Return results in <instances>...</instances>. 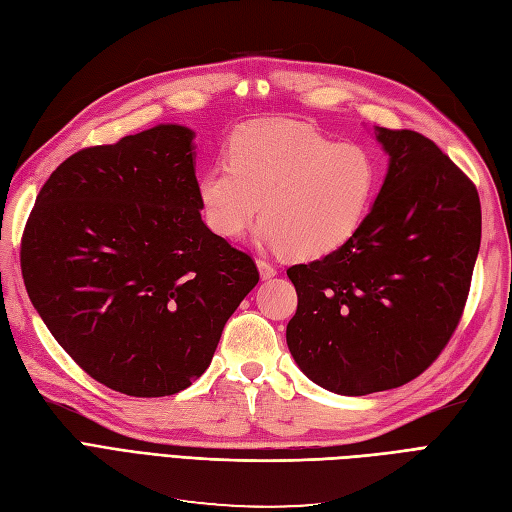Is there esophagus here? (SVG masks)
I'll return each mask as SVG.
<instances>
[{
	"instance_id": "34e87169",
	"label": "esophagus",
	"mask_w": 512,
	"mask_h": 512,
	"mask_svg": "<svg viewBox=\"0 0 512 512\" xmlns=\"http://www.w3.org/2000/svg\"><path fill=\"white\" fill-rule=\"evenodd\" d=\"M258 271H260V275H262V280H269V277H273L275 273H277V267L273 265V262H269V260H262V258H258Z\"/></svg>"
}]
</instances>
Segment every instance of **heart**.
I'll use <instances>...</instances> for the list:
<instances>
[{"mask_svg":"<svg viewBox=\"0 0 512 512\" xmlns=\"http://www.w3.org/2000/svg\"><path fill=\"white\" fill-rule=\"evenodd\" d=\"M378 168L361 145L335 143L292 121L232 132L226 164L209 166L196 194L213 235L239 239L260 213V237L299 260L344 245L376 194Z\"/></svg>","mask_w":512,"mask_h":512,"instance_id":"heart-1","label":"heart"}]
</instances>
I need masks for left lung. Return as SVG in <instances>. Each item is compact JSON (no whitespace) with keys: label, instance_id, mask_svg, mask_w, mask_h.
Listing matches in <instances>:
<instances>
[{"label":"left lung","instance_id":"obj_1","mask_svg":"<svg viewBox=\"0 0 512 512\" xmlns=\"http://www.w3.org/2000/svg\"><path fill=\"white\" fill-rule=\"evenodd\" d=\"M391 164L374 207L335 252L286 273V342L303 374L339 395L421 376L453 337L480 247L476 185L414 130L378 128Z\"/></svg>","mask_w":512,"mask_h":512}]
</instances>
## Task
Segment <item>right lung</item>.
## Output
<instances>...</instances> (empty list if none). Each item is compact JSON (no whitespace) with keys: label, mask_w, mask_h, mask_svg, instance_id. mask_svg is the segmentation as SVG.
<instances>
[{"label":"right lung","mask_w":512,"mask_h":512,"mask_svg":"<svg viewBox=\"0 0 512 512\" xmlns=\"http://www.w3.org/2000/svg\"><path fill=\"white\" fill-rule=\"evenodd\" d=\"M192 138L156 126L72 153L21 237L27 294L57 344L130 397L175 395L203 376L260 277L200 218Z\"/></svg>","instance_id":"1"}]
</instances>
